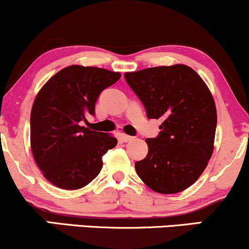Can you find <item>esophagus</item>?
Masks as SVG:
<instances>
[{"label": "esophagus", "mask_w": 249, "mask_h": 249, "mask_svg": "<svg viewBox=\"0 0 249 249\" xmlns=\"http://www.w3.org/2000/svg\"><path fill=\"white\" fill-rule=\"evenodd\" d=\"M132 139H133V137L127 136V134H125V133H122V134H121V141H122V142H126L132 141Z\"/></svg>", "instance_id": "obj_1"}]
</instances>
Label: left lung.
Returning <instances> with one entry per match:
<instances>
[{
  "label": "left lung",
  "instance_id": "8db88e82",
  "mask_svg": "<svg viewBox=\"0 0 249 249\" xmlns=\"http://www.w3.org/2000/svg\"><path fill=\"white\" fill-rule=\"evenodd\" d=\"M150 119H162L147 138V156L134 164L147 187L161 194L186 190L206 168L214 148L216 107L206 83L184 64L125 72Z\"/></svg>",
  "mask_w": 249,
  "mask_h": 249
}]
</instances>
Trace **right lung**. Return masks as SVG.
<instances>
[{
    "label": "right lung",
    "mask_w": 249,
    "mask_h": 249,
    "mask_svg": "<svg viewBox=\"0 0 249 249\" xmlns=\"http://www.w3.org/2000/svg\"><path fill=\"white\" fill-rule=\"evenodd\" d=\"M119 78L115 71L70 65L38 91L30 115V145L37 166L53 185L79 190L101 172L103 154L117 139L79 123L95 113L99 93Z\"/></svg>",
    "instance_id": "right-lung-1"
}]
</instances>
